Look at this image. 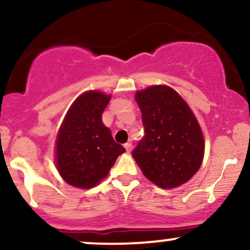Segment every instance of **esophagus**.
Returning a JSON list of instances; mask_svg holds the SVG:
<instances>
[{
    "mask_svg": "<svg viewBox=\"0 0 250 250\" xmlns=\"http://www.w3.org/2000/svg\"><path fill=\"white\" fill-rule=\"evenodd\" d=\"M125 150H127V153H129V151H131V149H133V145H131L130 142H127L125 145Z\"/></svg>",
    "mask_w": 250,
    "mask_h": 250,
    "instance_id": "34e87169",
    "label": "esophagus"
}]
</instances>
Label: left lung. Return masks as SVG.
<instances>
[{
	"instance_id": "1",
	"label": "left lung",
	"mask_w": 250,
	"mask_h": 250,
	"mask_svg": "<svg viewBox=\"0 0 250 250\" xmlns=\"http://www.w3.org/2000/svg\"><path fill=\"white\" fill-rule=\"evenodd\" d=\"M145 136L133 157L149 181L161 188L183 185L199 170L205 140L196 117L174 89L151 85L136 91Z\"/></svg>"
}]
</instances>
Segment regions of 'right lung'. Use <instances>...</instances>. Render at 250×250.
Wrapping results in <instances>:
<instances>
[{"instance_id":"obj_1","label":"right lung","mask_w":250,"mask_h":250,"mask_svg":"<svg viewBox=\"0 0 250 250\" xmlns=\"http://www.w3.org/2000/svg\"><path fill=\"white\" fill-rule=\"evenodd\" d=\"M110 99L101 91H87L77 97L63 120L56 139V166L73 187H95L125 151L102 122Z\"/></svg>"}]
</instances>
